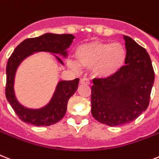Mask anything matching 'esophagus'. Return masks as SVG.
<instances>
[{"label": "esophagus", "mask_w": 159, "mask_h": 159, "mask_svg": "<svg viewBox=\"0 0 159 159\" xmlns=\"http://www.w3.org/2000/svg\"><path fill=\"white\" fill-rule=\"evenodd\" d=\"M80 83L81 84H86V85H89V84L91 83L89 79H87L86 77H83L82 79H80Z\"/></svg>", "instance_id": "34e87169"}]
</instances>
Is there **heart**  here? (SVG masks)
I'll return each mask as SVG.
<instances>
[{
	"label": "heart",
	"instance_id": "1",
	"mask_svg": "<svg viewBox=\"0 0 159 159\" xmlns=\"http://www.w3.org/2000/svg\"><path fill=\"white\" fill-rule=\"evenodd\" d=\"M75 55L80 66L92 67L93 73L96 77L107 78L115 75L123 67L126 51L123 45L119 42H93L78 46ZM77 64L69 62L73 68L78 67Z\"/></svg>",
	"mask_w": 159,
	"mask_h": 159
}]
</instances>
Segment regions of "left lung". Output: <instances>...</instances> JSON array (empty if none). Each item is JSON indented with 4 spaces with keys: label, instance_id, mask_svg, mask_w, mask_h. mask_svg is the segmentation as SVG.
I'll list each match as a JSON object with an SVG mask.
<instances>
[{
    "label": "left lung",
    "instance_id": "left-lung-1",
    "mask_svg": "<svg viewBox=\"0 0 159 159\" xmlns=\"http://www.w3.org/2000/svg\"><path fill=\"white\" fill-rule=\"evenodd\" d=\"M125 65L115 75L94 78L91 113L98 122L110 126L135 120L149 104L154 71L146 50L128 36Z\"/></svg>",
    "mask_w": 159,
    "mask_h": 159
}]
</instances>
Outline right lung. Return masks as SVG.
I'll return each mask as SVG.
<instances>
[{
  "instance_id": "add662e5",
  "label": "right lung",
  "mask_w": 159,
  "mask_h": 159,
  "mask_svg": "<svg viewBox=\"0 0 159 159\" xmlns=\"http://www.w3.org/2000/svg\"><path fill=\"white\" fill-rule=\"evenodd\" d=\"M74 39L72 34L46 33L38 37L28 38L19 44L9 58L6 65V96L17 116L23 122L34 126H50L64 117L67 110L69 98L77 91L79 79L62 81L59 82L52 100L43 109L33 110L26 109L19 104L14 92V80L16 69L20 62L37 51H49L66 55L65 50L69 47ZM63 64L61 59L57 57Z\"/></svg>"
}]
</instances>
